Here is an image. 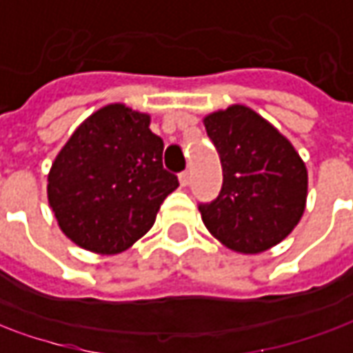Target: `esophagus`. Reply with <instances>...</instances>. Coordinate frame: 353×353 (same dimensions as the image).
<instances>
[{
	"instance_id": "34e87169",
	"label": "esophagus",
	"mask_w": 353,
	"mask_h": 353,
	"mask_svg": "<svg viewBox=\"0 0 353 353\" xmlns=\"http://www.w3.org/2000/svg\"><path fill=\"white\" fill-rule=\"evenodd\" d=\"M179 185L181 188H188L190 185V172H181L179 174Z\"/></svg>"
}]
</instances>
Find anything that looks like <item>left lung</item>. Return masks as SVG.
Returning <instances> with one entry per match:
<instances>
[{"label":"left lung","instance_id":"obj_1","mask_svg":"<svg viewBox=\"0 0 353 353\" xmlns=\"http://www.w3.org/2000/svg\"><path fill=\"white\" fill-rule=\"evenodd\" d=\"M203 124L223 168L219 197L199 205L207 231L235 253H265L304 213L306 163L286 136L245 104L215 110Z\"/></svg>","mask_w":353,"mask_h":353}]
</instances>
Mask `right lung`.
Here are the masks:
<instances>
[{"label":"right lung","mask_w":353,"mask_h":353,"mask_svg":"<svg viewBox=\"0 0 353 353\" xmlns=\"http://www.w3.org/2000/svg\"><path fill=\"white\" fill-rule=\"evenodd\" d=\"M150 114L122 102L79 124L47 176V199L59 229L81 249L118 254L146 235L160 205L177 190L163 170V142Z\"/></svg>","instance_id":"1"}]
</instances>
